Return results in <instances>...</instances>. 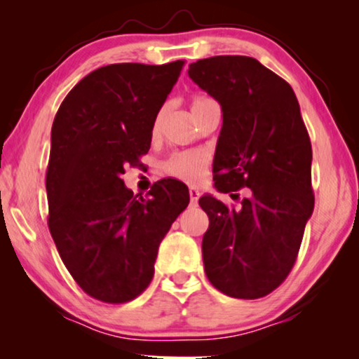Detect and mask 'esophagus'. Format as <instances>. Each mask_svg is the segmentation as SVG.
I'll return each mask as SVG.
<instances>
[{"mask_svg":"<svg viewBox=\"0 0 359 359\" xmlns=\"http://www.w3.org/2000/svg\"><path fill=\"white\" fill-rule=\"evenodd\" d=\"M199 196H201V193L196 188H191L189 189V199H191V204H198V201H199Z\"/></svg>","mask_w":359,"mask_h":359,"instance_id":"1","label":"esophagus"}]
</instances>
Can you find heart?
Here are the masks:
<instances>
[{"mask_svg":"<svg viewBox=\"0 0 359 359\" xmlns=\"http://www.w3.org/2000/svg\"><path fill=\"white\" fill-rule=\"evenodd\" d=\"M212 100L205 96H194L191 100V111L198 112L203 109V107L212 104ZM161 119H163V112H160L158 116L155 117L154 122V135L160 132L161 127ZM209 156L204 151H180V154L171 155L168 160L165 161L163 170L166 175L173 176L176 180L186 181V183H198L204 178L205 170L209 166Z\"/></svg>","mask_w":359,"mask_h":359,"instance_id":"1","label":"heart"}]
</instances>
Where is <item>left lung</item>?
I'll return each instance as SVG.
<instances>
[{
    "mask_svg": "<svg viewBox=\"0 0 359 359\" xmlns=\"http://www.w3.org/2000/svg\"><path fill=\"white\" fill-rule=\"evenodd\" d=\"M188 75L222 106L215 188L250 189L238 209L212 196L199 199L209 215L205 274L230 297H264L291 273L316 201L301 107L289 83L257 58H203L191 63Z\"/></svg>",
    "mask_w": 359,
    "mask_h": 359,
    "instance_id": "1",
    "label": "left lung"
}]
</instances>
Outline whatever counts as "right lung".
I'll list each match as a JSON object with an SVG mask.
<instances>
[{
	"label": "right lung",
	"mask_w": 359,
	"mask_h": 359,
	"mask_svg": "<svg viewBox=\"0 0 359 359\" xmlns=\"http://www.w3.org/2000/svg\"><path fill=\"white\" fill-rule=\"evenodd\" d=\"M183 65L97 68L68 93L53 119L48 230L68 273L101 302H129L149 287L161 240L189 204L181 181L161 180L147 198L122 181L126 166L149 151L155 117Z\"/></svg>",
	"instance_id": "obj_1"
}]
</instances>
